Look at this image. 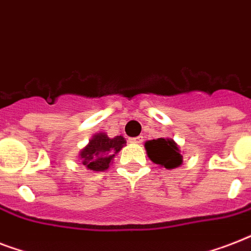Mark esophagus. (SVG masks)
Returning <instances> with one entry per match:
<instances>
[{
	"instance_id": "esophagus-1",
	"label": "esophagus",
	"mask_w": 251,
	"mask_h": 251,
	"mask_svg": "<svg viewBox=\"0 0 251 251\" xmlns=\"http://www.w3.org/2000/svg\"><path fill=\"white\" fill-rule=\"evenodd\" d=\"M142 141H143V137L130 138V143H134V145H141Z\"/></svg>"
}]
</instances>
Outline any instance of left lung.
Wrapping results in <instances>:
<instances>
[{"instance_id": "obj_1", "label": "left lung", "mask_w": 251, "mask_h": 251, "mask_svg": "<svg viewBox=\"0 0 251 251\" xmlns=\"http://www.w3.org/2000/svg\"><path fill=\"white\" fill-rule=\"evenodd\" d=\"M147 156L153 164L175 169L182 164V155L178 145L172 138H157L145 143Z\"/></svg>"}]
</instances>
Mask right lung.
Listing matches in <instances>:
<instances>
[{
    "instance_id": "obj_1",
    "label": "right lung",
    "mask_w": 251,
    "mask_h": 251,
    "mask_svg": "<svg viewBox=\"0 0 251 251\" xmlns=\"http://www.w3.org/2000/svg\"><path fill=\"white\" fill-rule=\"evenodd\" d=\"M126 145V139L122 135L109 138L106 133H96L86 147L80 150L79 160L82 164L94 172L106 171L113 163L114 156Z\"/></svg>"
}]
</instances>
